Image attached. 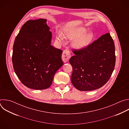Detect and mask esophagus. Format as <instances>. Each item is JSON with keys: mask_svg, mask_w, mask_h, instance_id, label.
I'll return each mask as SVG.
<instances>
[{"mask_svg": "<svg viewBox=\"0 0 129 129\" xmlns=\"http://www.w3.org/2000/svg\"><path fill=\"white\" fill-rule=\"evenodd\" d=\"M70 57L71 55L70 53V51H69L68 49H65L63 50L62 56V59L64 63L68 62Z\"/></svg>", "mask_w": 129, "mask_h": 129, "instance_id": "esophagus-1", "label": "esophagus"}]
</instances>
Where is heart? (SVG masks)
Here are the masks:
<instances>
[{
	"label": "heart",
	"mask_w": 129,
	"mask_h": 129,
	"mask_svg": "<svg viewBox=\"0 0 129 129\" xmlns=\"http://www.w3.org/2000/svg\"><path fill=\"white\" fill-rule=\"evenodd\" d=\"M87 31V29L84 27L68 29L65 31V36L69 39H77L73 43V45L76 48L81 49L87 46L94 38L93 33L89 32L86 34ZM57 38L62 41L63 37L61 33H59Z\"/></svg>",
	"instance_id": "b5f03b06"
}]
</instances>
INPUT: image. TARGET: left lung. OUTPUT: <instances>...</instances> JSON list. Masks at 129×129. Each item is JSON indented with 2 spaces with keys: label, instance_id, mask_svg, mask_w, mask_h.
<instances>
[{
  "label": "left lung",
  "instance_id": "8db88e82",
  "mask_svg": "<svg viewBox=\"0 0 129 129\" xmlns=\"http://www.w3.org/2000/svg\"><path fill=\"white\" fill-rule=\"evenodd\" d=\"M69 60L72 67V84L80 91H91L103 86L111 77L115 64V45L109 33L87 47L73 50Z\"/></svg>",
  "mask_w": 129,
  "mask_h": 129
}]
</instances>
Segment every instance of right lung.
<instances>
[{
    "mask_svg": "<svg viewBox=\"0 0 129 129\" xmlns=\"http://www.w3.org/2000/svg\"><path fill=\"white\" fill-rule=\"evenodd\" d=\"M46 21L45 19L26 21L13 45L16 74L24 85L35 90L49 88L55 73L63 65V51L51 45L52 34Z\"/></svg>",
    "mask_w": 129,
    "mask_h": 129,
    "instance_id": "obj_1",
    "label": "right lung"
}]
</instances>
